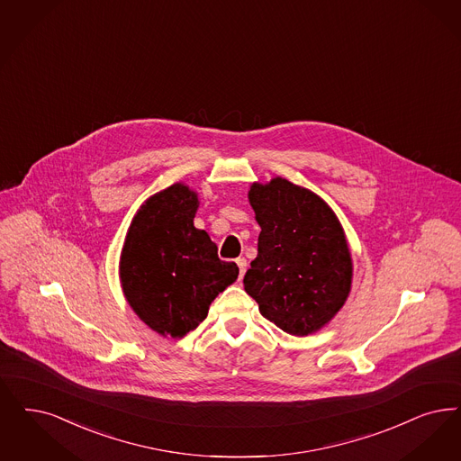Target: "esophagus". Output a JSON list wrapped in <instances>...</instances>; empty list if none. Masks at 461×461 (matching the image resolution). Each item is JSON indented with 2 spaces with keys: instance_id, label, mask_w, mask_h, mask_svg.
Instances as JSON below:
<instances>
[{
  "instance_id": "34e87169",
  "label": "esophagus",
  "mask_w": 461,
  "mask_h": 461,
  "mask_svg": "<svg viewBox=\"0 0 461 461\" xmlns=\"http://www.w3.org/2000/svg\"><path fill=\"white\" fill-rule=\"evenodd\" d=\"M237 266H239L240 279H241L243 275H245V271H247V260H245L243 258H237Z\"/></svg>"
}]
</instances>
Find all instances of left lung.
<instances>
[{"label":"left lung","instance_id":"obj_1","mask_svg":"<svg viewBox=\"0 0 461 461\" xmlns=\"http://www.w3.org/2000/svg\"><path fill=\"white\" fill-rule=\"evenodd\" d=\"M260 226L258 258L243 277L258 312L279 330L309 336L330 324L351 292L353 260L345 230L324 199L276 176L250 185Z\"/></svg>","mask_w":461,"mask_h":461}]
</instances>
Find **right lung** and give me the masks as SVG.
I'll list each match as a JSON object with an SVG mask.
<instances>
[{
    "mask_svg": "<svg viewBox=\"0 0 461 461\" xmlns=\"http://www.w3.org/2000/svg\"><path fill=\"white\" fill-rule=\"evenodd\" d=\"M199 195L169 185L150 195L130 222L120 256V283L133 312L165 338H184L214 298L239 277V266L218 258L207 231L194 226Z\"/></svg>",
    "mask_w": 461,
    "mask_h": 461,
    "instance_id": "obj_1",
    "label": "right lung"
}]
</instances>
